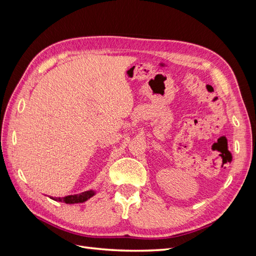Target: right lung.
Masks as SVG:
<instances>
[{"mask_svg": "<svg viewBox=\"0 0 256 256\" xmlns=\"http://www.w3.org/2000/svg\"><path fill=\"white\" fill-rule=\"evenodd\" d=\"M94 196V192L90 191H85L79 194H74V196H68L64 198H52L54 200H58V202H64L66 204H74V203H83L85 200H88L90 198Z\"/></svg>", "mask_w": 256, "mask_h": 256, "instance_id": "1", "label": "right lung"}]
</instances>
